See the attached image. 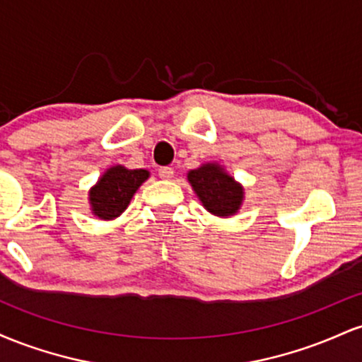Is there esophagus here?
<instances>
[{
    "label": "esophagus",
    "mask_w": 362,
    "mask_h": 362,
    "mask_svg": "<svg viewBox=\"0 0 362 362\" xmlns=\"http://www.w3.org/2000/svg\"><path fill=\"white\" fill-rule=\"evenodd\" d=\"M158 175L160 178H163V180H170V178L173 177V168L172 167H163L158 170Z\"/></svg>",
    "instance_id": "esophagus-1"
}]
</instances>
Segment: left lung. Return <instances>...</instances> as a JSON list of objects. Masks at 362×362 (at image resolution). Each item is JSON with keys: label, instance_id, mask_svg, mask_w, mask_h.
Wrapping results in <instances>:
<instances>
[{"label": "left lung", "instance_id": "left-lung-1", "mask_svg": "<svg viewBox=\"0 0 362 362\" xmlns=\"http://www.w3.org/2000/svg\"><path fill=\"white\" fill-rule=\"evenodd\" d=\"M187 180L207 213L218 218H230L242 209L245 189L218 161H207L190 170Z\"/></svg>", "mask_w": 362, "mask_h": 362}]
</instances>
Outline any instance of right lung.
<instances>
[{
    "mask_svg": "<svg viewBox=\"0 0 362 362\" xmlns=\"http://www.w3.org/2000/svg\"><path fill=\"white\" fill-rule=\"evenodd\" d=\"M149 178L144 168L131 170L124 165H114L102 173L88 190L90 211L95 218L112 221L127 209L136 190Z\"/></svg>",
    "mask_w": 362,
    "mask_h": 362,
    "instance_id": "1",
    "label": "right lung"
}]
</instances>
